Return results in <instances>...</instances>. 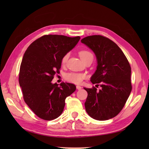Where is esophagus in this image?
Segmentation results:
<instances>
[{
    "label": "esophagus",
    "instance_id": "obj_1",
    "mask_svg": "<svg viewBox=\"0 0 149 149\" xmlns=\"http://www.w3.org/2000/svg\"><path fill=\"white\" fill-rule=\"evenodd\" d=\"M81 88H82V87L80 86H76V89H77L79 90V89H81Z\"/></svg>",
    "mask_w": 149,
    "mask_h": 149
}]
</instances>
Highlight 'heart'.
<instances>
[{
  "instance_id": "1",
  "label": "heart",
  "mask_w": 149,
  "mask_h": 149,
  "mask_svg": "<svg viewBox=\"0 0 149 149\" xmlns=\"http://www.w3.org/2000/svg\"><path fill=\"white\" fill-rule=\"evenodd\" d=\"M79 56L81 58L82 60L84 61L89 58H93V55L91 52L88 50H81L80 51ZM69 57V53H66V55L63 56L61 59L62 64L66 63V62L68 60V58ZM65 78L67 81L73 83L75 84H81L83 82V80L86 78V75L83 73H70L66 74Z\"/></svg>"
}]
</instances>
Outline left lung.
<instances>
[{"mask_svg": "<svg viewBox=\"0 0 149 149\" xmlns=\"http://www.w3.org/2000/svg\"><path fill=\"white\" fill-rule=\"evenodd\" d=\"M94 53L97 67L91 78L101 89H84L88 92L84 103L88 115L98 120L114 118L123 109L132 91L131 68L121 49L101 35L88 36L81 40Z\"/></svg>", "mask_w": 149, "mask_h": 149, "instance_id": "1", "label": "left lung"}]
</instances>
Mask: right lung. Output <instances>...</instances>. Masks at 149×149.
Wrapping results in <instances>:
<instances>
[{
	"label": "right lung",
	"instance_id": "obj_1",
	"mask_svg": "<svg viewBox=\"0 0 149 149\" xmlns=\"http://www.w3.org/2000/svg\"><path fill=\"white\" fill-rule=\"evenodd\" d=\"M80 37L47 35L34 41L22 59L19 84L26 104L40 118L56 119L63 111L65 99L76 90L68 83L53 84L54 75L59 73L61 59L73 49Z\"/></svg>",
	"mask_w": 149,
	"mask_h": 149
}]
</instances>
